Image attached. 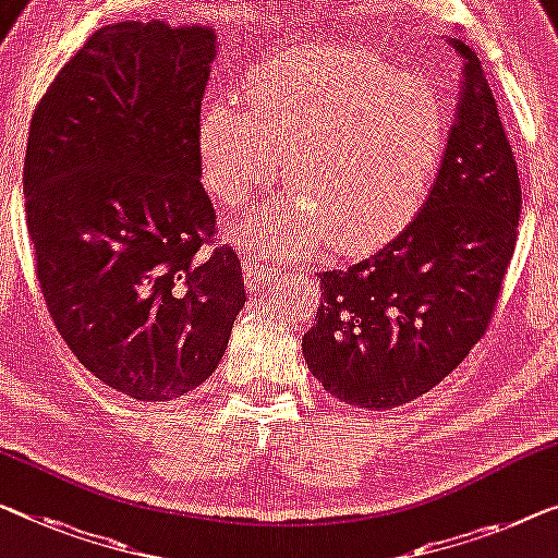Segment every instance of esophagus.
<instances>
[{
    "mask_svg": "<svg viewBox=\"0 0 558 558\" xmlns=\"http://www.w3.org/2000/svg\"><path fill=\"white\" fill-rule=\"evenodd\" d=\"M243 272L251 286H265V282H270L278 276V270L270 268V265L263 260V255H251V253L243 255Z\"/></svg>",
    "mask_w": 558,
    "mask_h": 558,
    "instance_id": "obj_1",
    "label": "esophagus"
}]
</instances>
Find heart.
Instances as JSON below:
<instances>
[{"instance_id": "1", "label": "heart", "mask_w": 558, "mask_h": 558, "mask_svg": "<svg viewBox=\"0 0 558 558\" xmlns=\"http://www.w3.org/2000/svg\"><path fill=\"white\" fill-rule=\"evenodd\" d=\"M247 110L210 99L197 120L203 178L226 205L276 185L286 155L298 195L232 226L265 257L376 251L415 218L446 149L436 89L361 47L311 45L247 77Z\"/></svg>"}]
</instances>
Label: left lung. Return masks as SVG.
<instances>
[{"instance_id":"obj_1","label":"left lung","mask_w":558,"mask_h":558,"mask_svg":"<svg viewBox=\"0 0 558 558\" xmlns=\"http://www.w3.org/2000/svg\"><path fill=\"white\" fill-rule=\"evenodd\" d=\"M446 41L461 57L463 85L434 187L376 255L320 272V307L303 336L323 388L365 411L428 393L469 355L517 247V157L476 52Z\"/></svg>"}]
</instances>
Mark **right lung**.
Wrapping results in <instances>:
<instances>
[{
	"label": "right lung",
	"mask_w": 558,
	"mask_h": 558,
	"mask_svg": "<svg viewBox=\"0 0 558 558\" xmlns=\"http://www.w3.org/2000/svg\"><path fill=\"white\" fill-rule=\"evenodd\" d=\"M218 54L205 24H107L37 105L24 160L27 228L57 330L135 401L205 384L245 305L199 174L197 120Z\"/></svg>",
	"instance_id": "right-lung-1"
}]
</instances>
